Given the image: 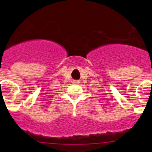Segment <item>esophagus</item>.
Here are the masks:
<instances>
[{"label": "esophagus", "mask_w": 152, "mask_h": 152, "mask_svg": "<svg viewBox=\"0 0 152 152\" xmlns=\"http://www.w3.org/2000/svg\"><path fill=\"white\" fill-rule=\"evenodd\" d=\"M75 82V83H79V81H75V82Z\"/></svg>", "instance_id": "34e87169"}]
</instances>
